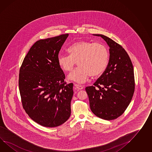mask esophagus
<instances>
[{
    "label": "esophagus",
    "mask_w": 152,
    "mask_h": 152,
    "mask_svg": "<svg viewBox=\"0 0 152 152\" xmlns=\"http://www.w3.org/2000/svg\"><path fill=\"white\" fill-rule=\"evenodd\" d=\"M75 87L76 88V89H78V90H81V89L83 88V86L82 85H77V84H75L74 85Z\"/></svg>",
    "instance_id": "obj_1"
}]
</instances>
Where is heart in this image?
<instances>
[{"label":"heart","instance_id":"heart-1","mask_svg":"<svg viewBox=\"0 0 152 152\" xmlns=\"http://www.w3.org/2000/svg\"><path fill=\"white\" fill-rule=\"evenodd\" d=\"M70 56L59 54L58 63L63 70L69 72L77 62L79 66L69 75L70 80L78 83L86 81L90 75L96 77L105 70L109 61V52L105 45L100 43L80 41L67 49Z\"/></svg>","mask_w":152,"mask_h":152}]
</instances>
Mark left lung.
Instances as JSON below:
<instances>
[{
    "label": "left lung",
    "instance_id": "8db88e82",
    "mask_svg": "<svg viewBox=\"0 0 152 152\" xmlns=\"http://www.w3.org/2000/svg\"><path fill=\"white\" fill-rule=\"evenodd\" d=\"M100 36L109 47L107 67L93 86L86 88L91 111L107 120L118 118L125 111L134 91L133 67L125 50L103 34Z\"/></svg>",
    "mask_w": 152,
    "mask_h": 152
}]
</instances>
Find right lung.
I'll return each instance as SVG.
<instances>
[{"mask_svg":"<svg viewBox=\"0 0 152 152\" xmlns=\"http://www.w3.org/2000/svg\"><path fill=\"white\" fill-rule=\"evenodd\" d=\"M69 34L37 41L27 54L19 73L22 107L34 121L54 127L70 118L73 83L66 84L58 63Z\"/></svg>","mask_w":152,"mask_h":152,"instance_id":"1","label":"right lung"}]
</instances>
